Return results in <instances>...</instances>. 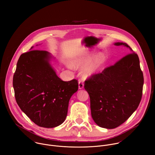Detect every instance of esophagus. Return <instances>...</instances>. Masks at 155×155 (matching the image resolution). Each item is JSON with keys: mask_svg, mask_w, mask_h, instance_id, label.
I'll return each mask as SVG.
<instances>
[{"mask_svg": "<svg viewBox=\"0 0 155 155\" xmlns=\"http://www.w3.org/2000/svg\"><path fill=\"white\" fill-rule=\"evenodd\" d=\"M84 82L82 81H79V89H82L84 88Z\"/></svg>", "mask_w": 155, "mask_h": 155, "instance_id": "esophagus-1", "label": "esophagus"}]
</instances>
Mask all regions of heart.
I'll list each match as a JSON object with an SVG mask.
<instances>
[{"label": "heart", "mask_w": 155, "mask_h": 155, "mask_svg": "<svg viewBox=\"0 0 155 155\" xmlns=\"http://www.w3.org/2000/svg\"><path fill=\"white\" fill-rule=\"evenodd\" d=\"M92 56V54L87 53L82 57L74 59L71 63L72 67L76 68L85 67L82 71V75L85 78L91 77L96 73L103 63L104 58L102 55H97L91 62Z\"/></svg>", "instance_id": "obj_1"}]
</instances>
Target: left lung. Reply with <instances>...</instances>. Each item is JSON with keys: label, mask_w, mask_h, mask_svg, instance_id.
I'll return each mask as SVG.
<instances>
[{"label": "left lung", "mask_w": 155, "mask_h": 155, "mask_svg": "<svg viewBox=\"0 0 155 155\" xmlns=\"http://www.w3.org/2000/svg\"><path fill=\"white\" fill-rule=\"evenodd\" d=\"M128 54L101 73L85 81L90 97L91 116L97 125L113 129L124 123L137 109L143 94L144 77L137 54Z\"/></svg>", "instance_id": "obj_1"}]
</instances>
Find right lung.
<instances>
[{
    "label": "right lung",
    "mask_w": 155,
    "mask_h": 155,
    "mask_svg": "<svg viewBox=\"0 0 155 155\" xmlns=\"http://www.w3.org/2000/svg\"><path fill=\"white\" fill-rule=\"evenodd\" d=\"M51 58L43 50L23 53L13 77L15 97L21 110L35 124L48 128L64 122L69 100L78 89L76 79L66 82L57 76L49 63Z\"/></svg>",
    "instance_id": "1"
}]
</instances>
